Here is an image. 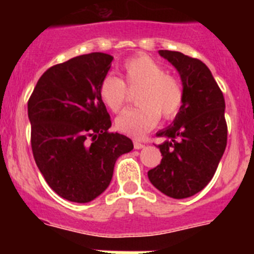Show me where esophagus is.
<instances>
[{"mask_svg":"<svg viewBox=\"0 0 254 254\" xmlns=\"http://www.w3.org/2000/svg\"><path fill=\"white\" fill-rule=\"evenodd\" d=\"M133 146L136 150H140V149H143L145 145H143L142 142H140V141H133Z\"/></svg>","mask_w":254,"mask_h":254,"instance_id":"1","label":"esophagus"}]
</instances>
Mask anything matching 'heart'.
Wrapping results in <instances>:
<instances>
[{
  "instance_id": "b5f03b06",
  "label": "heart",
  "mask_w": 254,
  "mask_h": 254,
  "mask_svg": "<svg viewBox=\"0 0 254 254\" xmlns=\"http://www.w3.org/2000/svg\"><path fill=\"white\" fill-rule=\"evenodd\" d=\"M122 78L104 76L99 85L102 100L113 113L128 102V89L136 90L137 107L126 111L116 120L117 128L134 137H142L158 125L160 116L173 120L185 103V87L177 76L168 73L165 66L145 55L128 58L122 66Z\"/></svg>"
}]
</instances>
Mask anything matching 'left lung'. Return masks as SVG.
I'll return each instance as SVG.
<instances>
[{
    "mask_svg": "<svg viewBox=\"0 0 254 254\" xmlns=\"http://www.w3.org/2000/svg\"><path fill=\"white\" fill-rule=\"evenodd\" d=\"M178 69L185 103L173 125L159 131L163 159L147 172L150 182L172 198H187L212 179L228 141L223 91L202 61L181 52L159 51Z\"/></svg>",
    "mask_w": 254,
    "mask_h": 254,
    "instance_id": "8db88e82",
    "label": "left lung"
}]
</instances>
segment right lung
Listing matches in <instances>:
<instances>
[{
  "label": "right lung",
  "instance_id": "1",
  "mask_svg": "<svg viewBox=\"0 0 254 254\" xmlns=\"http://www.w3.org/2000/svg\"><path fill=\"white\" fill-rule=\"evenodd\" d=\"M113 57L94 52L49 67L28 102L33 156L49 187L71 202L102 194L114 164L133 149L131 138L113 133L99 85Z\"/></svg>",
  "mask_w": 254,
  "mask_h": 254
}]
</instances>
